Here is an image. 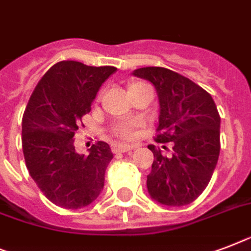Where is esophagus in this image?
I'll return each instance as SVG.
<instances>
[{"label": "esophagus", "instance_id": "1", "mask_svg": "<svg viewBox=\"0 0 251 251\" xmlns=\"http://www.w3.org/2000/svg\"><path fill=\"white\" fill-rule=\"evenodd\" d=\"M134 150V147L125 146V144H119V146H115L112 148L113 153H125V152H129V151Z\"/></svg>", "mask_w": 251, "mask_h": 251}]
</instances>
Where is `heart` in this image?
Returning <instances> with one entry per match:
<instances>
[{"label": "heart", "mask_w": 251, "mask_h": 251, "mask_svg": "<svg viewBox=\"0 0 251 251\" xmlns=\"http://www.w3.org/2000/svg\"><path fill=\"white\" fill-rule=\"evenodd\" d=\"M143 87H150V85L146 82H142V81H134V82H130L129 86H127V91L129 93H134V91H138ZM115 134L117 136H120L121 139H132L135 132H134V125H119L115 127Z\"/></svg>", "instance_id": "b5f03b06"}]
</instances>
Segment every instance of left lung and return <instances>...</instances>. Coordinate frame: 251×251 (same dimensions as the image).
<instances>
[{
    "label": "left lung",
    "mask_w": 251,
    "mask_h": 251,
    "mask_svg": "<svg viewBox=\"0 0 251 251\" xmlns=\"http://www.w3.org/2000/svg\"><path fill=\"white\" fill-rule=\"evenodd\" d=\"M132 75L153 83L160 101L154 140L173 146L170 156L148 146L154 156L147 175L148 192L162 205H188L206 188L217 166L221 151L217 105L202 87L168 68L144 67Z\"/></svg>",
    "instance_id": "1"
}]
</instances>
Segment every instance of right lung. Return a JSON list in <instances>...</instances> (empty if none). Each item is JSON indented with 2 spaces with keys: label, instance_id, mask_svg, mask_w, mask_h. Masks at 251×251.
<instances>
[{
  "label": "right lung",
  "instance_id": "1",
  "mask_svg": "<svg viewBox=\"0 0 251 251\" xmlns=\"http://www.w3.org/2000/svg\"><path fill=\"white\" fill-rule=\"evenodd\" d=\"M116 71L63 60L45 73L30 95L22 122L24 160L38 188L58 206H87L104 187L113 158L109 146L98 142L85 156L76 152L73 136L101 83Z\"/></svg>",
  "mask_w": 251,
  "mask_h": 251
}]
</instances>
